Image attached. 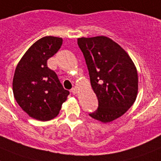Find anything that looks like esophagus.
Returning a JSON list of instances; mask_svg holds the SVG:
<instances>
[{
  "mask_svg": "<svg viewBox=\"0 0 161 161\" xmlns=\"http://www.w3.org/2000/svg\"><path fill=\"white\" fill-rule=\"evenodd\" d=\"M71 92L73 93V94H77V92H78V89H77V87H73L72 89H71Z\"/></svg>",
  "mask_w": 161,
  "mask_h": 161,
  "instance_id": "1",
  "label": "esophagus"
}]
</instances>
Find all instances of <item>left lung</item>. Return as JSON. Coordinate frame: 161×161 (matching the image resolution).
<instances>
[{"instance_id":"8db88e82","label":"left lung","mask_w":161,"mask_h":161,"mask_svg":"<svg viewBox=\"0 0 161 161\" xmlns=\"http://www.w3.org/2000/svg\"><path fill=\"white\" fill-rule=\"evenodd\" d=\"M84 55L91 86L98 99V109L89 114L106 124L119 118L136 101L138 76L125 50L105 36L78 38Z\"/></svg>"}]
</instances>
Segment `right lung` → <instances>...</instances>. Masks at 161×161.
Returning a JSON list of instances; mask_svg holds the SVG:
<instances>
[{
    "instance_id": "1",
    "label": "right lung",
    "mask_w": 161,
    "mask_h": 161,
    "mask_svg": "<svg viewBox=\"0 0 161 161\" xmlns=\"http://www.w3.org/2000/svg\"><path fill=\"white\" fill-rule=\"evenodd\" d=\"M61 37L47 36L33 43L17 64L13 93L19 106L28 115L48 121L58 115L69 92L47 67V60L62 46Z\"/></svg>"
}]
</instances>
